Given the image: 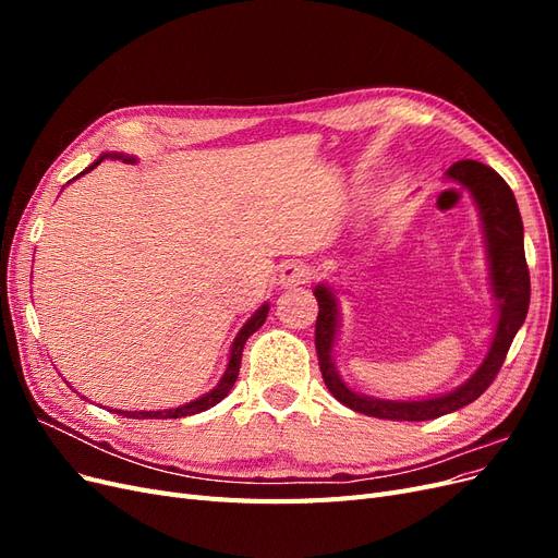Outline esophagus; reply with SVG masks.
Listing matches in <instances>:
<instances>
[{
  "label": "esophagus",
  "instance_id": "1",
  "mask_svg": "<svg viewBox=\"0 0 558 558\" xmlns=\"http://www.w3.org/2000/svg\"><path fill=\"white\" fill-rule=\"evenodd\" d=\"M312 279V267L302 260H289L279 269V283L283 289H295V286L307 283Z\"/></svg>",
  "mask_w": 558,
  "mask_h": 558
}]
</instances>
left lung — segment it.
<instances>
[{
  "label": "left lung",
  "mask_w": 558,
  "mask_h": 558,
  "mask_svg": "<svg viewBox=\"0 0 558 558\" xmlns=\"http://www.w3.org/2000/svg\"><path fill=\"white\" fill-rule=\"evenodd\" d=\"M447 179L468 189L480 207L482 226L486 234L488 265H492V286L500 314L492 349H488L486 359L475 375H472L463 386L456 388V391L440 398L396 402L353 393L340 379V375H337L332 363V344L337 332V300L328 286L320 283L314 291L318 302L314 344L320 375H324L328 391L353 412L388 421H428L465 408V404L477 400L486 388L494 384L505 363V356H508V351L512 347L514 335L529 314L531 277L526 253H523V223L512 189L496 170L477 160L453 162L447 170Z\"/></svg>",
  "instance_id": "1"
}]
</instances>
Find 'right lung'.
<instances>
[{
	"instance_id": "right-lung-1",
	"label": "right lung",
	"mask_w": 558,
	"mask_h": 558,
	"mask_svg": "<svg viewBox=\"0 0 558 558\" xmlns=\"http://www.w3.org/2000/svg\"><path fill=\"white\" fill-rule=\"evenodd\" d=\"M113 156H118V154H113ZM105 158H107V156H102L95 165H90L86 172L95 170V167H97L99 162H102ZM118 158H123V156H118ZM267 312H269V307L263 305V307H260L256 314H253V316L246 320V324L242 326V330L238 332V337H234V342H232L226 375L221 377V381H218L216 388H211V391H209L207 396H202V398H197V400H193V402H189V404H181V408H177V410H162V412H123V410H111V412H118V414H123V416H132V418H181V416H191V414H197V412H205V410L214 408L216 402H221V400L230 393V388L234 386V381H238L244 344H246L248 337L265 324Z\"/></svg>"
}]
</instances>
